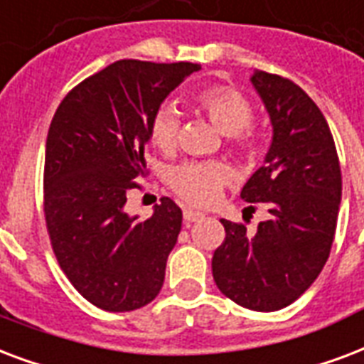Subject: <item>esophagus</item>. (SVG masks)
I'll use <instances>...</instances> for the list:
<instances>
[{"label": "esophagus", "mask_w": 364, "mask_h": 364, "mask_svg": "<svg viewBox=\"0 0 364 364\" xmlns=\"http://www.w3.org/2000/svg\"><path fill=\"white\" fill-rule=\"evenodd\" d=\"M183 219H185V223H193V221L204 219V213L193 212V210H183Z\"/></svg>", "instance_id": "obj_1"}]
</instances>
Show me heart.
I'll list each match as a JSON object with an SVG mask.
<instances>
[{"instance_id":"b5f03b06","label":"heart","mask_w":364,"mask_h":364,"mask_svg":"<svg viewBox=\"0 0 364 364\" xmlns=\"http://www.w3.org/2000/svg\"><path fill=\"white\" fill-rule=\"evenodd\" d=\"M193 105L210 118L219 132L231 139V145L244 156L254 158L262 149L256 129L252 127L254 108L238 90L231 85H206L191 97ZM179 116L171 107L158 108L149 124V139L158 151H176ZM231 176L221 162H185L170 171L168 183L173 193L188 206H210Z\"/></svg>"}]
</instances>
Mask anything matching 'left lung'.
I'll return each instance as SVG.
<instances>
[{"mask_svg": "<svg viewBox=\"0 0 364 364\" xmlns=\"http://www.w3.org/2000/svg\"><path fill=\"white\" fill-rule=\"evenodd\" d=\"M252 83L271 116L273 143L240 198L265 204L269 219L254 235L221 219L225 240L213 252L212 274L235 304L279 311L311 287L328 259L342 171L334 137L311 97L279 74L259 70Z\"/></svg>", "mask_w": 364, "mask_h": 364, "instance_id": "obj_1", "label": "left lung"}]
</instances>
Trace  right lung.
<instances>
[{"instance_id":"obj_1","label":"right lung","mask_w":364,"mask_h":364,"mask_svg":"<svg viewBox=\"0 0 364 364\" xmlns=\"http://www.w3.org/2000/svg\"><path fill=\"white\" fill-rule=\"evenodd\" d=\"M194 63L116 60L72 87L46 143L43 215L51 248L72 287L110 313L156 298L181 231V208L162 196L149 219L124 204L149 176V124Z\"/></svg>"}]
</instances>
